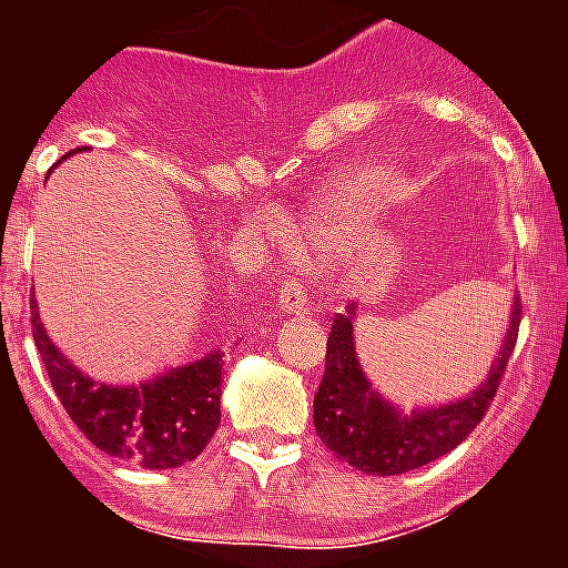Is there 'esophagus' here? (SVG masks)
<instances>
[{"mask_svg": "<svg viewBox=\"0 0 568 568\" xmlns=\"http://www.w3.org/2000/svg\"><path fill=\"white\" fill-rule=\"evenodd\" d=\"M276 297H280V312H301L306 303V288L297 280H285Z\"/></svg>", "mask_w": 568, "mask_h": 568, "instance_id": "34e87169", "label": "esophagus"}]
</instances>
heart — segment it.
<instances>
[{"label": "heart", "mask_w": 568, "mask_h": 568, "mask_svg": "<svg viewBox=\"0 0 568 568\" xmlns=\"http://www.w3.org/2000/svg\"><path fill=\"white\" fill-rule=\"evenodd\" d=\"M392 182L386 180V173H372L365 180L351 182L347 189L336 194V203L329 205V212L318 214L310 226H303V232L294 241V250L310 262H321V258L336 256L342 244H345V232L351 221H356L363 214V205L372 196L383 194Z\"/></svg>", "instance_id": "obj_1"}]
</instances>
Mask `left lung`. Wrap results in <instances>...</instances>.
Returning <instances> with one entry per match:
<instances>
[{"label": "left lung", "instance_id": "1", "mask_svg": "<svg viewBox=\"0 0 568 568\" xmlns=\"http://www.w3.org/2000/svg\"><path fill=\"white\" fill-rule=\"evenodd\" d=\"M356 306L333 318L327 338V368L315 395V433L342 463L359 468L363 475H404L454 450L495 400L507 363H510L521 324V303L516 297L510 327L486 379L471 395L400 413L377 395L359 368L354 347Z\"/></svg>", "mask_w": 568, "mask_h": 568}]
</instances>
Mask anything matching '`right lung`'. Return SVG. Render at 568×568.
I'll return each mask as SVG.
<instances>
[{"label": "right lung", "instance_id": "right-lung-1", "mask_svg": "<svg viewBox=\"0 0 568 568\" xmlns=\"http://www.w3.org/2000/svg\"><path fill=\"white\" fill-rule=\"evenodd\" d=\"M31 336L67 415L109 457L159 471L185 466L221 424V351L138 386H105L84 377L49 342L34 301Z\"/></svg>", "mask_w": 568, "mask_h": 568}]
</instances>
